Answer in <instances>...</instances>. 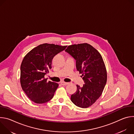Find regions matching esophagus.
Returning a JSON list of instances; mask_svg holds the SVG:
<instances>
[{
  "instance_id": "esophagus-1",
  "label": "esophagus",
  "mask_w": 134,
  "mask_h": 134,
  "mask_svg": "<svg viewBox=\"0 0 134 134\" xmlns=\"http://www.w3.org/2000/svg\"><path fill=\"white\" fill-rule=\"evenodd\" d=\"M60 84L62 85H66L68 84V83H67V82H60Z\"/></svg>"
}]
</instances>
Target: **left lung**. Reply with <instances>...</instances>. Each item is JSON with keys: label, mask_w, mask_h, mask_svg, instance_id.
Instances as JSON below:
<instances>
[{"label": "left lung", "mask_w": 134, "mask_h": 134, "mask_svg": "<svg viewBox=\"0 0 134 134\" xmlns=\"http://www.w3.org/2000/svg\"><path fill=\"white\" fill-rule=\"evenodd\" d=\"M76 60V68L82 74L83 87L71 95L72 102L80 108L91 107L101 95L107 80L106 67L99 52L91 45L80 43L68 46L65 50Z\"/></svg>", "instance_id": "left-lung-1"}]
</instances>
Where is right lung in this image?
I'll list each match as a JSON object with an SVG mask.
<instances>
[{"mask_svg": "<svg viewBox=\"0 0 134 134\" xmlns=\"http://www.w3.org/2000/svg\"><path fill=\"white\" fill-rule=\"evenodd\" d=\"M66 47L43 43L32 49L24 57L21 66L20 83L22 90L34 103H44L52 99L59 84L47 82L44 75L49 72L54 55Z\"/></svg>", "mask_w": 134, "mask_h": 134, "instance_id": "add662e5", "label": "right lung"}]
</instances>
